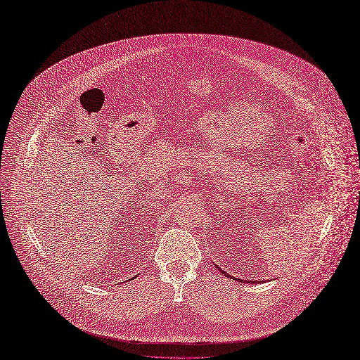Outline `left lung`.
<instances>
[{"mask_svg": "<svg viewBox=\"0 0 360 360\" xmlns=\"http://www.w3.org/2000/svg\"><path fill=\"white\" fill-rule=\"evenodd\" d=\"M216 266H217V265H216ZM217 268H219V266H217ZM219 271L221 272V274H225V276H228L225 271H221V268H219ZM228 277H231V278H233V280H237V278H235V277H232V276H228ZM240 281H241V280H240ZM243 281H244V280H243ZM244 283H245V281H244ZM252 283H253V281H252Z\"/></svg>", "mask_w": 360, "mask_h": 360, "instance_id": "obj_1", "label": "left lung"}]
</instances>
